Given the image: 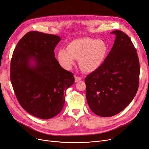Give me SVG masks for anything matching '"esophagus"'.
I'll use <instances>...</instances> for the list:
<instances>
[{"label": "esophagus", "mask_w": 149, "mask_h": 149, "mask_svg": "<svg viewBox=\"0 0 149 149\" xmlns=\"http://www.w3.org/2000/svg\"><path fill=\"white\" fill-rule=\"evenodd\" d=\"M74 79H75V82H78L79 81L81 80V78L79 77V76H74Z\"/></svg>", "instance_id": "1"}]
</instances>
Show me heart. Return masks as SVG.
I'll return each instance as SVG.
<instances>
[{"label": "heart", "mask_w": 149, "mask_h": 149, "mask_svg": "<svg viewBox=\"0 0 149 149\" xmlns=\"http://www.w3.org/2000/svg\"><path fill=\"white\" fill-rule=\"evenodd\" d=\"M106 43L102 40L90 38L76 39L58 53V60L62 67L70 69L76 60L83 70L92 72L100 68L107 53Z\"/></svg>", "instance_id": "b5f03b06"}]
</instances>
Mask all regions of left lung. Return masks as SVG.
<instances>
[{
	"label": "left lung",
	"mask_w": 149,
	"mask_h": 149,
	"mask_svg": "<svg viewBox=\"0 0 149 149\" xmlns=\"http://www.w3.org/2000/svg\"><path fill=\"white\" fill-rule=\"evenodd\" d=\"M116 39L100 68L86 77V96L94 114L111 117L119 113L136 96L140 65L136 49L127 34L112 31Z\"/></svg>",
	"instance_id": "1"
}]
</instances>
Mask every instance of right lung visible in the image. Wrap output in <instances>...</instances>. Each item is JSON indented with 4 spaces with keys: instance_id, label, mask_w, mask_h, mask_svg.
Returning <instances> with one entry per match:
<instances>
[{
    "instance_id": "right-lung-1",
    "label": "right lung",
    "mask_w": 149,
    "mask_h": 149,
    "mask_svg": "<svg viewBox=\"0 0 149 149\" xmlns=\"http://www.w3.org/2000/svg\"><path fill=\"white\" fill-rule=\"evenodd\" d=\"M59 36L37 31L18 42L10 63V80L20 106L40 119L55 117L63 108L66 90L74 83L73 74L55 57Z\"/></svg>"
}]
</instances>
